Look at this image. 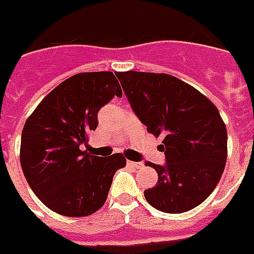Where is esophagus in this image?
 Returning <instances> with one entry per match:
<instances>
[{"label": "esophagus", "mask_w": 254, "mask_h": 254, "mask_svg": "<svg viewBox=\"0 0 254 254\" xmlns=\"http://www.w3.org/2000/svg\"><path fill=\"white\" fill-rule=\"evenodd\" d=\"M127 165L129 166V167H132V169H139L140 166H142V163H139V162H131V161H127Z\"/></svg>", "instance_id": "1"}]
</instances>
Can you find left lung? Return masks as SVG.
<instances>
[{
	"label": "left lung",
	"mask_w": 254,
	"mask_h": 254,
	"mask_svg": "<svg viewBox=\"0 0 254 254\" xmlns=\"http://www.w3.org/2000/svg\"><path fill=\"white\" fill-rule=\"evenodd\" d=\"M116 76L135 115L162 138L166 163L146 162L158 173L146 201L163 213L191 210L213 192L225 169L228 134L217 107L174 76L136 70Z\"/></svg>",
	"instance_id": "obj_1"
}]
</instances>
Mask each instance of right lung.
<instances>
[{"label": "right lung", "mask_w": 254, "mask_h": 254, "mask_svg": "<svg viewBox=\"0 0 254 254\" xmlns=\"http://www.w3.org/2000/svg\"><path fill=\"white\" fill-rule=\"evenodd\" d=\"M122 88L112 72H85L59 84L28 118L20 159L26 182L44 205L66 217H85L106 202L122 154L81 151L98 127V114Z\"/></svg>", "instance_id": "add662e5"}]
</instances>
